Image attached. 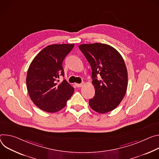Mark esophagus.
Instances as JSON below:
<instances>
[{"instance_id":"34e87169","label":"esophagus","mask_w":159,"mask_h":159,"mask_svg":"<svg viewBox=\"0 0 159 159\" xmlns=\"http://www.w3.org/2000/svg\"><path fill=\"white\" fill-rule=\"evenodd\" d=\"M75 85H76V86H77V87H81V86H83V83H80V84L76 83V84H75Z\"/></svg>"}]
</instances>
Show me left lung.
Returning <instances> with one entry per match:
<instances>
[{
  "label": "left lung",
  "instance_id": "8db88e82",
  "mask_svg": "<svg viewBox=\"0 0 159 159\" xmlns=\"http://www.w3.org/2000/svg\"><path fill=\"white\" fill-rule=\"evenodd\" d=\"M79 48L92 70L95 93L89 100L90 107L100 114L113 111L126 93L128 71L124 59L117 50L105 43L81 44Z\"/></svg>",
  "mask_w": 159,
  "mask_h": 159
}]
</instances>
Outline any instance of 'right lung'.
<instances>
[{
    "mask_svg": "<svg viewBox=\"0 0 159 159\" xmlns=\"http://www.w3.org/2000/svg\"><path fill=\"white\" fill-rule=\"evenodd\" d=\"M75 44H53L42 50L30 65L26 76L27 90L31 100L47 112L61 111L73 95L75 89L66 80L62 62Z\"/></svg>",
    "mask_w": 159,
    "mask_h": 159,
    "instance_id": "add662e5",
    "label": "right lung"
}]
</instances>
